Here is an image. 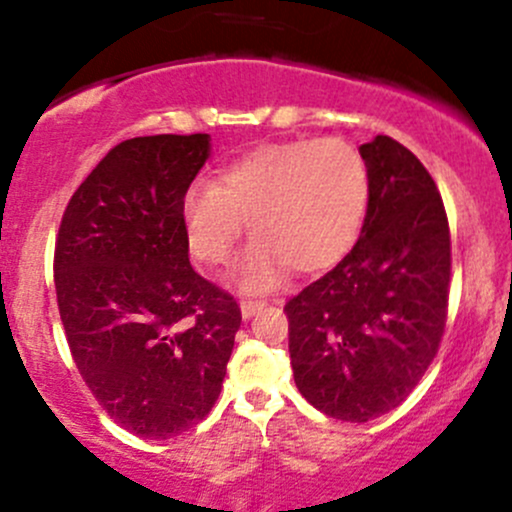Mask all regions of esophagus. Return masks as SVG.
<instances>
[{"mask_svg":"<svg viewBox=\"0 0 512 512\" xmlns=\"http://www.w3.org/2000/svg\"><path fill=\"white\" fill-rule=\"evenodd\" d=\"M265 306H267L265 301L245 299V301H240V313H243V318H252L257 311H260V308H265Z\"/></svg>","mask_w":512,"mask_h":512,"instance_id":"obj_1","label":"esophagus"}]
</instances>
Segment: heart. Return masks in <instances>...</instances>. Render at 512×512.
I'll list each match as a JSON object with an SVG mask.
<instances>
[{
	"instance_id": "obj_1",
	"label": "heart",
	"mask_w": 512,
	"mask_h": 512,
	"mask_svg": "<svg viewBox=\"0 0 512 512\" xmlns=\"http://www.w3.org/2000/svg\"><path fill=\"white\" fill-rule=\"evenodd\" d=\"M369 204L362 155L340 138L265 143L218 172L216 182L189 184L182 196L189 252L209 267L228 265L245 230L255 235L233 282L272 291L291 267L320 272L355 245Z\"/></svg>"
}]
</instances>
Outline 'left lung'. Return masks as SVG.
Returning <instances> with one entry per match:
<instances>
[{"mask_svg":"<svg viewBox=\"0 0 512 512\" xmlns=\"http://www.w3.org/2000/svg\"><path fill=\"white\" fill-rule=\"evenodd\" d=\"M369 174L350 255L284 306L301 396L330 418L367 423L406 401L447 320L449 226L423 162L389 136L359 145Z\"/></svg>","mask_w":512,"mask_h":512,"instance_id":"obj_1","label":"left lung"}]
</instances>
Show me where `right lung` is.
<instances>
[{"label": "right lung", "mask_w": 512, "mask_h": 512, "mask_svg": "<svg viewBox=\"0 0 512 512\" xmlns=\"http://www.w3.org/2000/svg\"><path fill=\"white\" fill-rule=\"evenodd\" d=\"M209 133L123 140L80 184L55 243V294L82 379L123 430L167 440L221 393L240 308L189 265L182 196Z\"/></svg>", "instance_id": "right-lung-1"}]
</instances>
